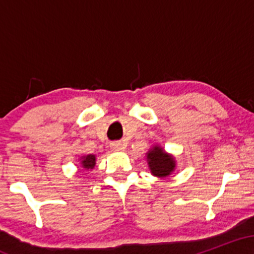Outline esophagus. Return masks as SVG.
Instances as JSON below:
<instances>
[{"label":"esophagus","mask_w":254,"mask_h":254,"mask_svg":"<svg viewBox=\"0 0 254 254\" xmlns=\"http://www.w3.org/2000/svg\"><path fill=\"white\" fill-rule=\"evenodd\" d=\"M111 148L116 151H122L125 149V145L121 143V142H115V143H111Z\"/></svg>","instance_id":"esophagus-1"}]
</instances>
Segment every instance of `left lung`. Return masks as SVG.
I'll return each mask as SVG.
<instances>
[{"mask_svg":"<svg viewBox=\"0 0 254 254\" xmlns=\"http://www.w3.org/2000/svg\"><path fill=\"white\" fill-rule=\"evenodd\" d=\"M145 159H147L148 167H149L150 173L154 177L164 178L170 177L177 167L176 157L172 154L167 153L161 145H153L149 150L145 153Z\"/></svg>","mask_w":254,"mask_h":254,"instance_id":"obj_1","label":"left lung"}]
</instances>
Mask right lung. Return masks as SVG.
Listing matches in <instances>:
<instances>
[{
	"mask_svg": "<svg viewBox=\"0 0 254 254\" xmlns=\"http://www.w3.org/2000/svg\"><path fill=\"white\" fill-rule=\"evenodd\" d=\"M80 161V167H82L86 171H92L95 167L97 162V155L94 154H88V155H82L78 159Z\"/></svg>",
	"mask_w": 254,
	"mask_h": 254,
	"instance_id": "obj_1",
	"label": "right lung"
}]
</instances>
